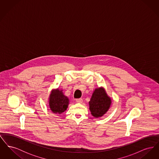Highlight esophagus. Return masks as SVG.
Returning <instances> with one entry per match:
<instances>
[{"label":"esophagus","instance_id":"34e87169","mask_svg":"<svg viewBox=\"0 0 159 159\" xmlns=\"http://www.w3.org/2000/svg\"><path fill=\"white\" fill-rule=\"evenodd\" d=\"M76 102L80 104V103H82V102H83V99L82 98L76 99Z\"/></svg>","mask_w":159,"mask_h":159}]
</instances>
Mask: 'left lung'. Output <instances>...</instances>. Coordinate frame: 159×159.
Here are the masks:
<instances>
[{
  "label": "left lung",
  "mask_w": 159,
  "mask_h": 159,
  "mask_svg": "<svg viewBox=\"0 0 159 159\" xmlns=\"http://www.w3.org/2000/svg\"><path fill=\"white\" fill-rule=\"evenodd\" d=\"M111 104V99L108 96L104 88L101 87L93 92L89 102L91 114L95 118L103 116L109 110Z\"/></svg>",
  "instance_id": "1"
}]
</instances>
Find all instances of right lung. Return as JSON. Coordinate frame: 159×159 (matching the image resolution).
<instances>
[{
  "instance_id": "1",
  "label": "right lung",
  "mask_w": 159,
  "mask_h": 159,
  "mask_svg": "<svg viewBox=\"0 0 159 159\" xmlns=\"http://www.w3.org/2000/svg\"><path fill=\"white\" fill-rule=\"evenodd\" d=\"M49 107L52 112L55 114L64 113L68 108L69 99L65 96L62 90L58 88L51 91L49 98Z\"/></svg>"
}]
</instances>
